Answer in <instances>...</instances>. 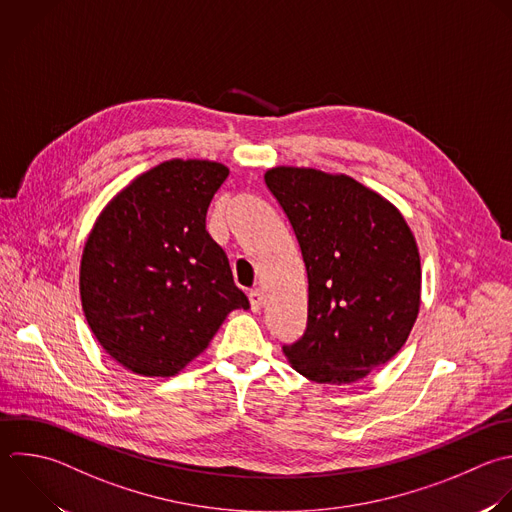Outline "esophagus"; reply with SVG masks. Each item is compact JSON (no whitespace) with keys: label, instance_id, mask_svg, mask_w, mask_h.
I'll return each mask as SVG.
<instances>
[{"label":"esophagus","instance_id":"esophagus-1","mask_svg":"<svg viewBox=\"0 0 512 512\" xmlns=\"http://www.w3.org/2000/svg\"><path fill=\"white\" fill-rule=\"evenodd\" d=\"M248 298H250V308H252L254 312H258V310L262 308V304H264V294H262V290H260V288L250 290Z\"/></svg>","mask_w":512,"mask_h":512}]
</instances>
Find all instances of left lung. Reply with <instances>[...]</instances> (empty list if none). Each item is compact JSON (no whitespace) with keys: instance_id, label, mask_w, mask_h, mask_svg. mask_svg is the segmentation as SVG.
Returning <instances> with one entry per match:
<instances>
[{"instance_id":"1","label":"left lung","mask_w":512,"mask_h":512,"mask_svg":"<svg viewBox=\"0 0 512 512\" xmlns=\"http://www.w3.org/2000/svg\"><path fill=\"white\" fill-rule=\"evenodd\" d=\"M264 182L308 274L306 330L282 350L312 382H356L386 364L416 322V240L388 200L344 174L278 166Z\"/></svg>"}]
</instances>
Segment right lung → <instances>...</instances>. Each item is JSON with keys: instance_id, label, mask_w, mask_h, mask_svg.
Segmentation results:
<instances>
[{"instance_id": "obj_1", "label": "right lung", "mask_w": 512, "mask_h": 512, "mask_svg": "<svg viewBox=\"0 0 512 512\" xmlns=\"http://www.w3.org/2000/svg\"><path fill=\"white\" fill-rule=\"evenodd\" d=\"M224 164L168 160L126 186L96 220L80 294L102 348L142 376H174L236 308H250L206 230Z\"/></svg>"}]
</instances>
